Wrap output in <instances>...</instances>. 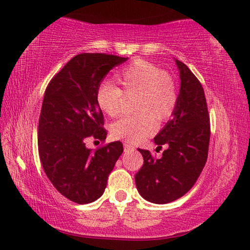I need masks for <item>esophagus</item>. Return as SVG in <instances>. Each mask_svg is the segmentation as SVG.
<instances>
[{
    "label": "esophagus",
    "mask_w": 250,
    "mask_h": 250,
    "mask_svg": "<svg viewBox=\"0 0 250 250\" xmlns=\"http://www.w3.org/2000/svg\"><path fill=\"white\" fill-rule=\"evenodd\" d=\"M134 146H133L131 143H128V142H124V150L126 152L127 151H134Z\"/></svg>",
    "instance_id": "obj_1"
}]
</instances>
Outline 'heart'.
I'll use <instances>...</instances> for the list:
<instances>
[{
    "label": "heart",
    "instance_id": "1",
    "mask_svg": "<svg viewBox=\"0 0 250 250\" xmlns=\"http://www.w3.org/2000/svg\"><path fill=\"white\" fill-rule=\"evenodd\" d=\"M115 80L126 94L138 93L135 112L138 115L122 117L110 126L112 138L135 143L151 135L156 121H166L177 102L174 81L162 68L146 60H135L115 75ZM122 91L110 82L99 85L95 102L102 112L116 116L119 111Z\"/></svg>",
    "mask_w": 250,
    "mask_h": 250
}]
</instances>
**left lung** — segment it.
Listing matches in <instances>:
<instances>
[{
  "label": "left lung",
  "mask_w": 250,
  "mask_h": 250,
  "mask_svg": "<svg viewBox=\"0 0 250 250\" xmlns=\"http://www.w3.org/2000/svg\"><path fill=\"white\" fill-rule=\"evenodd\" d=\"M175 63L181 81L175 109L153 139L157 148L167 149L159 159L139 149L145 163L135 175L142 198L159 205L179 199L193 187L206 164L210 138L204 88L186 64L177 59Z\"/></svg>",
  "instance_id": "obj_1"
}]
</instances>
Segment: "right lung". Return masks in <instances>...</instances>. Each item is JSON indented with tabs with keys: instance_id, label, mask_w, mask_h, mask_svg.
Wrapping results in <instances>:
<instances>
[{
	"instance_id": "1",
	"label": "right lung",
	"mask_w": 250,
	"mask_h": 250,
	"mask_svg": "<svg viewBox=\"0 0 250 250\" xmlns=\"http://www.w3.org/2000/svg\"><path fill=\"white\" fill-rule=\"evenodd\" d=\"M128 58L104 53L75 56L54 76L44 94L39 122V152L53 187L77 204L100 198L109 174L123 153L115 141L92 152L90 136L104 141V114L95 102L97 88L109 71Z\"/></svg>"
}]
</instances>
